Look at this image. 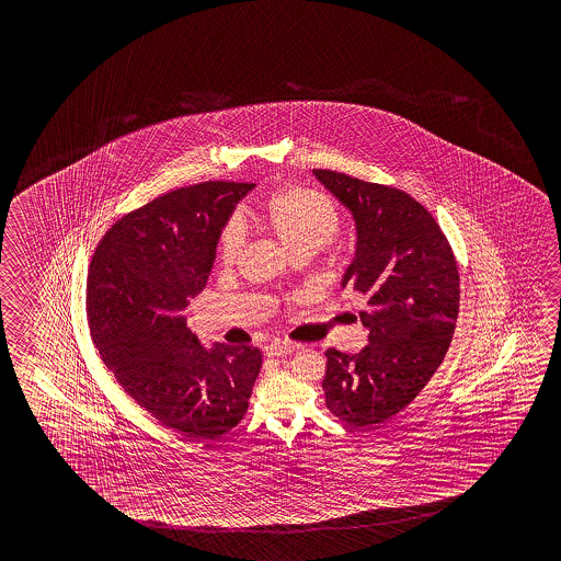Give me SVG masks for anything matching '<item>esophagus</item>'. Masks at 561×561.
<instances>
[{
    "mask_svg": "<svg viewBox=\"0 0 561 561\" xmlns=\"http://www.w3.org/2000/svg\"><path fill=\"white\" fill-rule=\"evenodd\" d=\"M298 348H302V345L293 341H273L271 345L264 346V353L266 357H286L290 353H297Z\"/></svg>",
    "mask_w": 561,
    "mask_h": 561,
    "instance_id": "obj_1",
    "label": "esophagus"
}]
</instances>
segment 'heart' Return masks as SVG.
<instances>
[{"label":"heart","mask_w":561,"mask_h":561,"mask_svg":"<svg viewBox=\"0 0 561 561\" xmlns=\"http://www.w3.org/2000/svg\"><path fill=\"white\" fill-rule=\"evenodd\" d=\"M244 222H256L273 232L290 254L300 251H321L333 242L341 220L334 204L319 192L309 188H288L276 192L259 210H242L230 218L220 230L216 256L220 264L237 263L247 244Z\"/></svg>","instance_id":"b5f03b06"}]
</instances>
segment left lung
Here are the masks:
<instances>
[{
	"instance_id": "obj_1",
	"label": "left lung",
	"mask_w": 561,
	"mask_h": 561,
	"mask_svg": "<svg viewBox=\"0 0 561 561\" xmlns=\"http://www.w3.org/2000/svg\"><path fill=\"white\" fill-rule=\"evenodd\" d=\"M312 174L355 220L343 288L365 297L358 317L369 329L357 355L324 353V403L346 423L373 427L403 411L447 355L459 314L457 263L435 218L407 192L334 170Z\"/></svg>"
}]
</instances>
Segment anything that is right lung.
Instances as JSON below:
<instances>
[{"label": "right lung", "mask_w": 561, "mask_h": 561, "mask_svg": "<svg viewBox=\"0 0 561 561\" xmlns=\"http://www.w3.org/2000/svg\"><path fill=\"white\" fill-rule=\"evenodd\" d=\"M252 188L210 180L167 192L114 222L88 268V327L104 365L192 442L239 425L263 365L256 346L204 348L184 317L208 280L220 230Z\"/></svg>", "instance_id": "1"}]
</instances>
